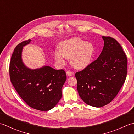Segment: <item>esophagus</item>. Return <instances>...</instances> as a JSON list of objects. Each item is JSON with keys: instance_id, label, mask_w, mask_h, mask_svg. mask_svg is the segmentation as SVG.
<instances>
[{"instance_id": "1", "label": "esophagus", "mask_w": 134, "mask_h": 134, "mask_svg": "<svg viewBox=\"0 0 134 134\" xmlns=\"http://www.w3.org/2000/svg\"><path fill=\"white\" fill-rule=\"evenodd\" d=\"M66 74H67V75H68V76H72L74 75V72H72L71 71L69 70L66 72Z\"/></svg>"}]
</instances>
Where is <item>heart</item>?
<instances>
[{
    "label": "heart",
    "instance_id": "1",
    "mask_svg": "<svg viewBox=\"0 0 134 134\" xmlns=\"http://www.w3.org/2000/svg\"><path fill=\"white\" fill-rule=\"evenodd\" d=\"M59 48L54 53L56 62L63 65L65 57L70 58L71 64L77 69H83L90 65L95 53V48L92 43L79 38H71L62 41Z\"/></svg>",
    "mask_w": 134,
    "mask_h": 134
}]
</instances>
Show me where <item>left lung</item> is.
Returning a JSON list of instances; mask_svg holds the SVG:
<instances>
[{
  "label": "left lung",
  "instance_id": "1",
  "mask_svg": "<svg viewBox=\"0 0 134 134\" xmlns=\"http://www.w3.org/2000/svg\"><path fill=\"white\" fill-rule=\"evenodd\" d=\"M100 56L81 71L75 73L77 90L88 105L101 107L113 100L126 79L127 58L116 39L102 36Z\"/></svg>",
  "mask_w": 134,
  "mask_h": 134
}]
</instances>
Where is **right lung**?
<instances>
[{
    "label": "right lung",
    "mask_w": 134,
    "mask_h": 134,
    "mask_svg": "<svg viewBox=\"0 0 134 134\" xmlns=\"http://www.w3.org/2000/svg\"><path fill=\"white\" fill-rule=\"evenodd\" d=\"M31 41H24L14 49L9 67L10 80L18 95L29 106L48 111L62 98L66 74L63 70H57L47 65L36 69L26 66L22 59V52L23 47Z\"/></svg>",
    "instance_id": "right-lung-1"
}]
</instances>
